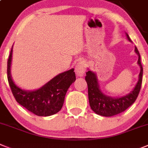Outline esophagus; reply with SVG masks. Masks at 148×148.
I'll use <instances>...</instances> for the list:
<instances>
[{"label": "esophagus", "mask_w": 148, "mask_h": 148, "mask_svg": "<svg viewBox=\"0 0 148 148\" xmlns=\"http://www.w3.org/2000/svg\"><path fill=\"white\" fill-rule=\"evenodd\" d=\"M86 66H87L86 62L84 60L80 61V62L77 63V64L76 65V68H75V71H76L77 74L78 76H84V73H85L86 71Z\"/></svg>", "instance_id": "obj_1"}]
</instances>
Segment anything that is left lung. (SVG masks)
Masks as SVG:
<instances>
[{"instance_id":"8db88e82","label":"left lung","mask_w":148,"mask_h":148,"mask_svg":"<svg viewBox=\"0 0 148 148\" xmlns=\"http://www.w3.org/2000/svg\"><path fill=\"white\" fill-rule=\"evenodd\" d=\"M128 40L131 41L130 37L126 34ZM135 53L138 56V64L140 66L141 71L139 74V79L134 89L128 95L120 98H111L105 95L99 88L96 74L91 71H88L86 74L85 79L88 85V96H89V105L92 110L95 114L104 116H112L123 112L124 110L135 101L137 99L142 83L143 68L141 63L140 53L137 47L135 48Z\"/></svg>"}]
</instances>
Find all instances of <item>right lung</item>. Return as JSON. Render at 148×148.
Wrapping results in <instances>:
<instances>
[{
    "label": "right lung",
    "mask_w": 148,
    "mask_h": 148,
    "mask_svg": "<svg viewBox=\"0 0 148 148\" xmlns=\"http://www.w3.org/2000/svg\"><path fill=\"white\" fill-rule=\"evenodd\" d=\"M12 53L13 47L7 61V79L17 102L38 116H51L59 112L63 106L68 88L76 80L74 68L58 74L37 90L25 91L18 87L12 80Z\"/></svg>",
    "instance_id": "add662e5"
}]
</instances>
